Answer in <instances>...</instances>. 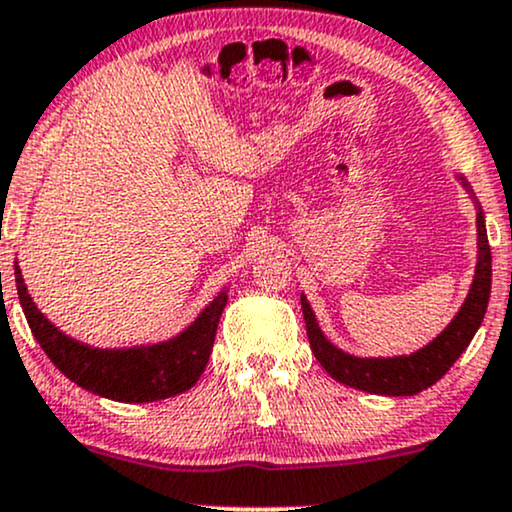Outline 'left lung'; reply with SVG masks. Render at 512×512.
Listing matches in <instances>:
<instances>
[{"label":"left lung","instance_id":"obj_1","mask_svg":"<svg viewBox=\"0 0 512 512\" xmlns=\"http://www.w3.org/2000/svg\"><path fill=\"white\" fill-rule=\"evenodd\" d=\"M455 177L460 179V184L465 186L467 194L472 196L474 206H477V266H474V280L460 311L448 323L446 330L438 333L429 345H424L422 350L412 354H400V357H354V354L342 352L340 347H335L323 335L309 299L302 294V311L311 352L316 354L318 364L335 381L364 390V393L393 395V398H398V395H417L434 386L438 378L446 376V371L458 362V357L467 350L474 333L482 326L491 294L489 237H486L482 206L474 198L472 186L467 184L462 174H455Z\"/></svg>","mask_w":512,"mask_h":512}]
</instances>
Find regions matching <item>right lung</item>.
Returning <instances> with one entry per match:
<instances>
[{"instance_id":"add662e5","label":"right lung","mask_w":512,"mask_h":512,"mask_svg":"<svg viewBox=\"0 0 512 512\" xmlns=\"http://www.w3.org/2000/svg\"><path fill=\"white\" fill-rule=\"evenodd\" d=\"M18 302L35 340L62 374L88 393L114 402H155L184 393L201 378L210 352L222 309L227 304V287L194 318L191 326L170 340L153 345L114 347L100 350L86 342L64 335L42 316L28 294L18 261L14 266Z\"/></svg>"}]
</instances>
